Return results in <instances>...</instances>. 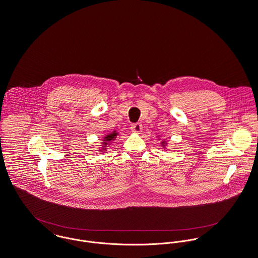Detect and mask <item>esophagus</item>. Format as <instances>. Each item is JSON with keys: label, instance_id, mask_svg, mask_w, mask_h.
<instances>
[{"label": "esophagus", "instance_id": "obj_1", "mask_svg": "<svg viewBox=\"0 0 258 258\" xmlns=\"http://www.w3.org/2000/svg\"><path fill=\"white\" fill-rule=\"evenodd\" d=\"M131 130H132L133 133L140 134V133L142 132V124L139 123V122H138V123H134V124H132Z\"/></svg>", "mask_w": 258, "mask_h": 258}]
</instances>
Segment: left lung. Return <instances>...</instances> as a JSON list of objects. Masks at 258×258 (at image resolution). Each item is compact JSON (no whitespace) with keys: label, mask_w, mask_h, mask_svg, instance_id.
Returning <instances> with one entry per match:
<instances>
[{"label":"left lung","mask_w":258,"mask_h":258,"mask_svg":"<svg viewBox=\"0 0 258 258\" xmlns=\"http://www.w3.org/2000/svg\"><path fill=\"white\" fill-rule=\"evenodd\" d=\"M162 145H163V146H165V142H164V141L162 142Z\"/></svg>","instance_id":"8db88e82"}]
</instances>
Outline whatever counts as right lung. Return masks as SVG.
<instances>
[{"instance_id":"right-lung-1","label":"right lung","mask_w":258,"mask_h":258,"mask_svg":"<svg viewBox=\"0 0 258 258\" xmlns=\"http://www.w3.org/2000/svg\"><path fill=\"white\" fill-rule=\"evenodd\" d=\"M117 133L116 132H113L112 134H109V135H107L104 139H103V142H102V144L103 145H107L108 144V142H110V141H112V140H114V139H116V137H117Z\"/></svg>"}]
</instances>
